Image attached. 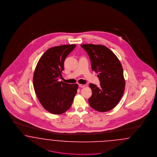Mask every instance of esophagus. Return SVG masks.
Returning <instances> with one entry per match:
<instances>
[{"mask_svg": "<svg viewBox=\"0 0 157 157\" xmlns=\"http://www.w3.org/2000/svg\"><path fill=\"white\" fill-rule=\"evenodd\" d=\"M78 86L80 87H82V88H83V87H84L86 86L84 85V84H78Z\"/></svg>", "mask_w": 157, "mask_h": 157, "instance_id": "1", "label": "esophagus"}]
</instances>
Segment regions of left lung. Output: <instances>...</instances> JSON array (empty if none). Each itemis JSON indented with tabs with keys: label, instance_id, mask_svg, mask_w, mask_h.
<instances>
[{
	"label": "left lung",
	"instance_id": "obj_1",
	"mask_svg": "<svg viewBox=\"0 0 157 157\" xmlns=\"http://www.w3.org/2000/svg\"><path fill=\"white\" fill-rule=\"evenodd\" d=\"M88 53L91 68L100 81V86L90 83L92 95L90 105L97 111L107 112L113 109L120 102L125 90V82L122 65L116 55L104 45L82 44Z\"/></svg>",
	"mask_w": 157,
	"mask_h": 157
}]
</instances>
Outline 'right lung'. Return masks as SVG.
<instances>
[{"label":"right lung","mask_w":157,"mask_h":157,"mask_svg":"<svg viewBox=\"0 0 157 157\" xmlns=\"http://www.w3.org/2000/svg\"><path fill=\"white\" fill-rule=\"evenodd\" d=\"M76 45L50 48L41 56L33 75L34 91L41 105L49 113L61 114L71 107L78 85L59 82L62 77L64 61Z\"/></svg>","instance_id":"add662e5"}]
</instances>
